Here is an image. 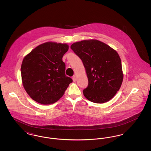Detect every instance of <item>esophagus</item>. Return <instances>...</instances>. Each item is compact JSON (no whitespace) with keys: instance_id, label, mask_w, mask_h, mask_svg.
<instances>
[{"instance_id":"esophagus-1","label":"esophagus","mask_w":151,"mask_h":151,"mask_svg":"<svg viewBox=\"0 0 151 151\" xmlns=\"http://www.w3.org/2000/svg\"><path fill=\"white\" fill-rule=\"evenodd\" d=\"M72 80H73V81L74 82H75V81H76V78L75 76H73L72 77Z\"/></svg>"}]
</instances>
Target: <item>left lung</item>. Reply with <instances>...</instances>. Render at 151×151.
<instances>
[{
  "mask_svg": "<svg viewBox=\"0 0 151 151\" xmlns=\"http://www.w3.org/2000/svg\"><path fill=\"white\" fill-rule=\"evenodd\" d=\"M71 48L81 59L88 79L83 94L97 104L110 100L119 90L123 79L121 60L118 52L97 40L73 43Z\"/></svg>",
  "mask_w": 151,
  "mask_h": 151,
  "instance_id": "8db88e82",
  "label": "left lung"
}]
</instances>
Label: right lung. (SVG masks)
I'll use <instances>...</instances> for the list:
<instances>
[{"label":"right lung","mask_w":151,"mask_h":151,"mask_svg":"<svg viewBox=\"0 0 151 151\" xmlns=\"http://www.w3.org/2000/svg\"><path fill=\"white\" fill-rule=\"evenodd\" d=\"M68 48L67 43L47 42L37 46L24 58L22 83L32 99L49 105L63 96L72 82L65 75V65L62 59Z\"/></svg>","instance_id":"1"}]
</instances>
